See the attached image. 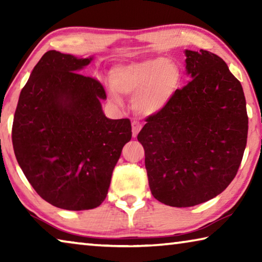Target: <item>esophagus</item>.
I'll return each mask as SVG.
<instances>
[{
  "label": "esophagus",
  "instance_id": "obj_1",
  "mask_svg": "<svg viewBox=\"0 0 262 262\" xmlns=\"http://www.w3.org/2000/svg\"><path fill=\"white\" fill-rule=\"evenodd\" d=\"M132 128H133V137H136L137 134H139V132L141 130V123L139 121H133L132 122Z\"/></svg>",
  "mask_w": 262,
  "mask_h": 262
}]
</instances>
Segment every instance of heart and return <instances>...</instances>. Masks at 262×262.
<instances>
[{"label":"heart","instance_id":"heart-1","mask_svg":"<svg viewBox=\"0 0 262 262\" xmlns=\"http://www.w3.org/2000/svg\"><path fill=\"white\" fill-rule=\"evenodd\" d=\"M183 74L179 66L164 57H150L134 63L119 64L111 72V82L118 92L134 97L137 113L150 115L166 106L179 88ZM115 103L121 99L113 92Z\"/></svg>","mask_w":262,"mask_h":262}]
</instances>
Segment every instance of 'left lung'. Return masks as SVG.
<instances>
[{"mask_svg":"<svg viewBox=\"0 0 262 262\" xmlns=\"http://www.w3.org/2000/svg\"><path fill=\"white\" fill-rule=\"evenodd\" d=\"M185 53L192 81L148 117L137 135L154 198L179 208L200 205L228 187L248 130L242 84L223 59L205 50Z\"/></svg>","mask_w":262,"mask_h":262,"instance_id":"obj_1","label":"left lung"}]
</instances>
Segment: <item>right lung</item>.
Segmentation results:
<instances>
[{
  "label": "right lung",
  "instance_id": "add662e5",
  "mask_svg": "<svg viewBox=\"0 0 262 262\" xmlns=\"http://www.w3.org/2000/svg\"><path fill=\"white\" fill-rule=\"evenodd\" d=\"M92 59L48 51L21 89L12 144L26 179L61 209L101 205L121 150L132 139L129 119L111 120L98 79L79 72Z\"/></svg>",
  "mask_w": 262,
  "mask_h": 262
}]
</instances>
